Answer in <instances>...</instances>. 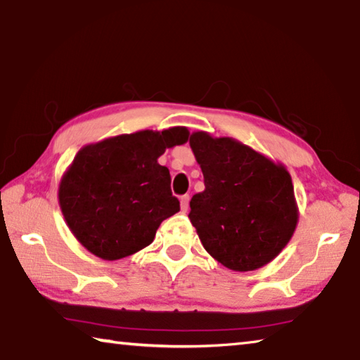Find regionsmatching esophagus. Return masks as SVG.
Segmentation results:
<instances>
[{
	"label": "esophagus",
	"instance_id": "1",
	"mask_svg": "<svg viewBox=\"0 0 360 360\" xmlns=\"http://www.w3.org/2000/svg\"><path fill=\"white\" fill-rule=\"evenodd\" d=\"M188 200H191V197H188V195H184V197H181V210L184 211V212L188 210Z\"/></svg>",
	"mask_w": 360,
	"mask_h": 360
}]
</instances>
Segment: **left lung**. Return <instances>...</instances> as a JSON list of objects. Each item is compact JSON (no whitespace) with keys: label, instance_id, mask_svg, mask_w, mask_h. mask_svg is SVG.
I'll use <instances>...</instances> for the list:
<instances>
[{"label":"left lung","instance_id":"left-lung-1","mask_svg":"<svg viewBox=\"0 0 360 360\" xmlns=\"http://www.w3.org/2000/svg\"><path fill=\"white\" fill-rule=\"evenodd\" d=\"M188 144L205 178L188 212L203 248L233 271L270 264L298 222L288 168L235 138L193 131Z\"/></svg>","mask_w":360,"mask_h":360}]
</instances>
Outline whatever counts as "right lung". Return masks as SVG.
<instances>
[{
	"instance_id": "add662e5",
	"label": "right lung",
	"mask_w": 360,
	"mask_h": 360,
	"mask_svg": "<svg viewBox=\"0 0 360 360\" xmlns=\"http://www.w3.org/2000/svg\"><path fill=\"white\" fill-rule=\"evenodd\" d=\"M186 127L139 130L84 146L58 184L65 222L81 245L103 260H119L154 241L167 217L179 211L167 167V149L187 143Z\"/></svg>"
}]
</instances>
